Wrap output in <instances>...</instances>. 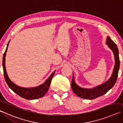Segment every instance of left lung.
<instances>
[{
    "label": "left lung",
    "mask_w": 123,
    "mask_h": 123,
    "mask_svg": "<svg viewBox=\"0 0 123 123\" xmlns=\"http://www.w3.org/2000/svg\"><path fill=\"white\" fill-rule=\"evenodd\" d=\"M106 43L111 50H112L114 54L115 64L113 68L112 74L110 79H109L106 82L101 85L97 86L92 89L82 88L76 84L74 80V75L71 81V86L73 91L77 96L82 98L86 99H95L99 96L104 95L108 91L114 86L116 81H117L118 71L120 66V61L119 57V52L117 46L113 42L109 37H107Z\"/></svg>",
    "instance_id": "left-lung-1"
}]
</instances>
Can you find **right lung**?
Segmentation results:
<instances>
[{
  "instance_id": "right-lung-1",
  "label": "right lung",
  "mask_w": 123,
  "mask_h": 123,
  "mask_svg": "<svg viewBox=\"0 0 123 123\" xmlns=\"http://www.w3.org/2000/svg\"><path fill=\"white\" fill-rule=\"evenodd\" d=\"M10 40L9 41L8 43H7V47H6V50L4 53L3 58V70H4V77H5V81L7 83L8 86H9L11 90L14 91V92L18 95L19 96L25 98L26 99H37L39 98L43 97V96L46 94V92H47L49 88L51 81L54 76L55 71H54L49 77L48 78V79L44 82V83L38 86L34 87V88H23V87H20L17 86L13 82L11 81L10 78L8 77V75L6 72V67H5V57L6 52H7L8 46L10 43Z\"/></svg>"
}]
</instances>
